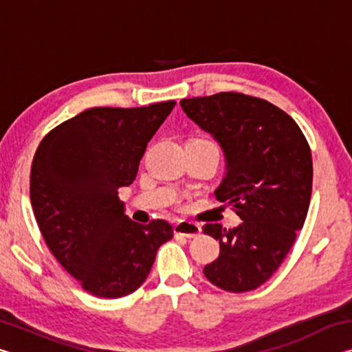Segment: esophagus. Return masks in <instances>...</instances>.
<instances>
[{
  "instance_id": "esophagus-1",
  "label": "esophagus",
  "mask_w": 352,
  "mask_h": 352,
  "mask_svg": "<svg viewBox=\"0 0 352 352\" xmlns=\"http://www.w3.org/2000/svg\"><path fill=\"white\" fill-rule=\"evenodd\" d=\"M200 231L201 228L197 223H190V222H178L174 226V233L177 236H183V237H188V239H192V237H197L200 236Z\"/></svg>"
}]
</instances>
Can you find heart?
<instances>
[{"mask_svg": "<svg viewBox=\"0 0 352 352\" xmlns=\"http://www.w3.org/2000/svg\"><path fill=\"white\" fill-rule=\"evenodd\" d=\"M195 141H204V142H211V141H206V140H195Z\"/></svg>", "mask_w": 352, "mask_h": 352, "instance_id": "b5f03b06", "label": "heart"}]
</instances>
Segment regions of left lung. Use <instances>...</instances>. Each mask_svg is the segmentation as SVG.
Returning a JSON list of instances; mask_svg holds the SVG:
<instances>
[{
	"instance_id": "left-lung-1",
	"label": "left lung",
	"mask_w": 352,
	"mask_h": 352,
	"mask_svg": "<svg viewBox=\"0 0 352 352\" xmlns=\"http://www.w3.org/2000/svg\"><path fill=\"white\" fill-rule=\"evenodd\" d=\"M188 118L222 146L226 174L216 199L233 206V230L206 223L219 258L205 265L208 281L226 292H250L269 281L302 228L312 194V153L287 113L242 93L183 99Z\"/></svg>"
}]
</instances>
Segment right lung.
I'll use <instances>...</instances> for the list:
<instances>
[{"label":"right lung","mask_w":352,"mask_h":352,"mask_svg":"<svg viewBox=\"0 0 352 352\" xmlns=\"http://www.w3.org/2000/svg\"><path fill=\"white\" fill-rule=\"evenodd\" d=\"M174 105L93 107L52 129L34 155L31 205L41 236L94 296L135 292L160 245L174 236L163 219L133 222L118 197L119 188L133 183L147 142Z\"/></svg>","instance_id":"1"}]
</instances>
